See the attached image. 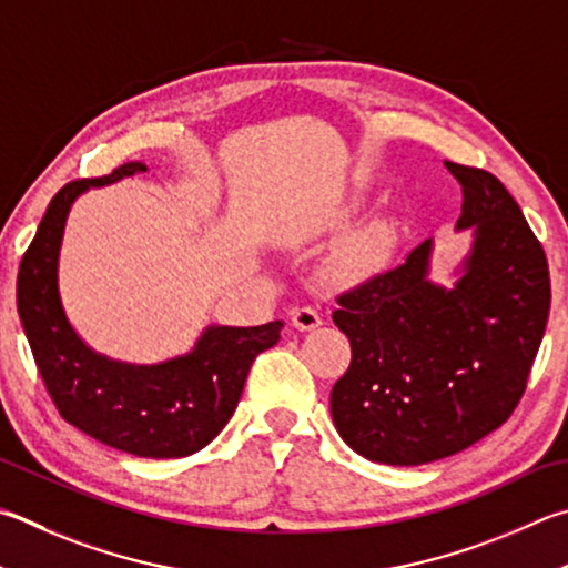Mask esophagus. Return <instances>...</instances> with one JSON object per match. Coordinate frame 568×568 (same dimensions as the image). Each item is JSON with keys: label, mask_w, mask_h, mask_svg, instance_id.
<instances>
[{"label": "esophagus", "mask_w": 568, "mask_h": 568, "mask_svg": "<svg viewBox=\"0 0 568 568\" xmlns=\"http://www.w3.org/2000/svg\"><path fill=\"white\" fill-rule=\"evenodd\" d=\"M291 323L297 329H313V327L323 323V315H320V311L313 305H301V307H295V311H293Z\"/></svg>", "instance_id": "esophagus-1"}]
</instances>
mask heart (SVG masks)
Returning a JSON list of instances; mask_svg holds the SVG:
<instances>
[{
  "label": "heart",
  "mask_w": 568,
  "mask_h": 568,
  "mask_svg": "<svg viewBox=\"0 0 568 568\" xmlns=\"http://www.w3.org/2000/svg\"><path fill=\"white\" fill-rule=\"evenodd\" d=\"M395 245V225L387 221H373L337 245L335 253L329 255L327 271L339 283L367 281L392 261Z\"/></svg>",
  "instance_id": "obj_1"
}]
</instances>
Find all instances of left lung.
<instances>
[{
    "label": "left lung",
    "instance_id": "8db88e82",
    "mask_svg": "<svg viewBox=\"0 0 568 568\" xmlns=\"http://www.w3.org/2000/svg\"><path fill=\"white\" fill-rule=\"evenodd\" d=\"M445 166L462 185L457 229L474 231L455 287L427 281L425 241L335 297L353 359L329 392L333 422L357 455L397 467L457 455L511 417L551 307L549 263L519 203L489 171Z\"/></svg>",
    "mask_w": 568,
    "mask_h": 568
}]
</instances>
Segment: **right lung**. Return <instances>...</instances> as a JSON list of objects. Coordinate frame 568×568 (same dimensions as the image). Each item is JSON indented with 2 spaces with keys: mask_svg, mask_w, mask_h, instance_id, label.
I'll use <instances>...</instances> for the list:
<instances>
[{
  "mask_svg": "<svg viewBox=\"0 0 568 568\" xmlns=\"http://www.w3.org/2000/svg\"><path fill=\"white\" fill-rule=\"evenodd\" d=\"M146 171L123 163L101 179L67 183L19 263L17 311L51 402L69 425L136 457L173 459L203 449L239 407L253 359L281 339V320L257 327H209L193 353L136 367L81 343L59 301L57 261L67 213L89 185Z\"/></svg>",
  "mask_w": 568,
  "mask_h": 568,
  "instance_id": "obj_1",
  "label": "right lung"
}]
</instances>
